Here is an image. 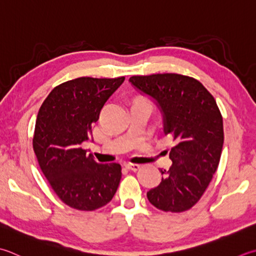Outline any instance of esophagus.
Returning a JSON list of instances; mask_svg holds the SVG:
<instances>
[{
	"instance_id": "obj_1",
	"label": "esophagus",
	"mask_w": 256,
	"mask_h": 256,
	"mask_svg": "<svg viewBox=\"0 0 256 256\" xmlns=\"http://www.w3.org/2000/svg\"><path fill=\"white\" fill-rule=\"evenodd\" d=\"M125 168H126L128 170H130V171H134V172H136L138 170L141 168V165L140 164H135V163H128V164H125Z\"/></svg>"
}]
</instances>
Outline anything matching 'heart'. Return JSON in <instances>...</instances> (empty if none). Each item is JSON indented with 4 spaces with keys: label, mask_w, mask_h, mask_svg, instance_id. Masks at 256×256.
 I'll return each instance as SVG.
<instances>
[{
    "label": "heart",
    "mask_w": 256,
    "mask_h": 256,
    "mask_svg": "<svg viewBox=\"0 0 256 256\" xmlns=\"http://www.w3.org/2000/svg\"><path fill=\"white\" fill-rule=\"evenodd\" d=\"M136 100H140V101H145V102H148V101H146V100H145V98H136Z\"/></svg>",
    "instance_id": "1"
}]
</instances>
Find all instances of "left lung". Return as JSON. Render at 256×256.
I'll return each mask as SVG.
<instances>
[{"label":"left lung","mask_w":256,"mask_h":256,"mask_svg":"<svg viewBox=\"0 0 256 256\" xmlns=\"http://www.w3.org/2000/svg\"><path fill=\"white\" fill-rule=\"evenodd\" d=\"M128 81L156 100L164 132L175 142L172 166L160 170L164 176L146 193L148 201L164 212L188 211L206 191L221 158L224 131L218 104L201 82L186 75H134Z\"/></svg>","instance_id":"obj_1"}]
</instances>
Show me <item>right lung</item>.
<instances>
[{
	"label": "right lung",
	"mask_w": 256,
	"mask_h": 256,
	"mask_svg": "<svg viewBox=\"0 0 256 256\" xmlns=\"http://www.w3.org/2000/svg\"><path fill=\"white\" fill-rule=\"evenodd\" d=\"M78 78L55 86L38 110L33 150L55 194L70 208L94 211L113 198L122 178L118 163H98L81 144L91 136L104 103L124 81Z\"/></svg>",
	"instance_id": "1"
}]
</instances>
